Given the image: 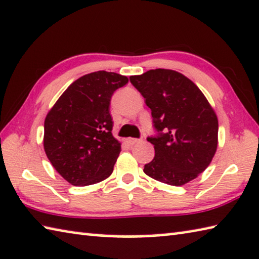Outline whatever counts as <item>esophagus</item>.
<instances>
[{
  "label": "esophagus",
  "mask_w": 259,
  "mask_h": 259,
  "mask_svg": "<svg viewBox=\"0 0 259 259\" xmlns=\"http://www.w3.org/2000/svg\"><path fill=\"white\" fill-rule=\"evenodd\" d=\"M125 143L130 146H133L135 144H137V143H139V139H136V138H126L125 139Z\"/></svg>",
  "instance_id": "obj_1"
}]
</instances>
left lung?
Returning a JSON list of instances; mask_svg holds the SVG:
<instances>
[{
  "label": "left lung",
  "instance_id": "left-lung-1",
  "mask_svg": "<svg viewBox=\"0 0 259 259\" xmlns=\"http://www.w3.org/2000/svg\"><path fill=\"white\" fill-rule=\"evenodd\" d=\"M151 109L157 137L147 138L155 155L144 173L180 187L206 169L218 147V117L194 81L170 69L130 76Z\"/></svg>",
  "mask_w": 259,
  "mask_h": 259
}]
</instances>
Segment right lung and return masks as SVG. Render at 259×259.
Here are the masks:
<instances>
[{
  "label": "right lung",
  "instance_id": "right-lung-1",
  "mask_svg": "<svg viewBox=\"0 0 259 259\" xmlns=\"http://www.w3.org/2000/svg\"><path fill=\"white\" fill-rule=\"evenodd\" d=\"M128 80L104 70L81 76L45 118V152L57 173L72 186H91L113 173L121 143L112 134L110 98Z\"/></svg>",
  "mask_w": 259,
  "mask_h": 259
}]
</instances>
